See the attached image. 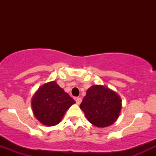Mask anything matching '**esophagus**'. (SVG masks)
Instances as JSON below:
<instances>
[{"label": "esophagus", "mask_w": 156, "mask_h": 156, "mask_svg": "<svg viewBox=\"0 0 156 156\" xmlns=\"http://www.w3.org/2000/svg\"><path fill=\"white\" fill-rule=\"evenodd\" d=\"M81 101H82V99L81 97H77V98H75V102H76V103L78 105L81 104Z\"/></svg>", "instance_id": "1"}]
</instances>
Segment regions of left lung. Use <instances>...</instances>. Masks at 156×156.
I'll list each match as a JSON object with an SVG mask.
<instances>
[{
  "mask_svg": "<svg viewBox=\"0 0 156 156\" xmlns=\"http://www.w3.org/2000/svg\"><path fill=\"white\" fill-rule=\"evenodd\" d=\"M80 108L92 125L105 127L118 119L122 100L115 91L104 86L94 85L87 90Z\"/></svg>",
  "mask_w": 156,
  "mask_h": 156,
  "instance_id": "1",
  "label": "left lung"
}]
</instances>
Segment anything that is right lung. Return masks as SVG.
I'll list each match as a JSON object with an SVG mask.
<instances>
[{
	"mask_svg": "<svg viewBox=\"0 0 156 156\" xmlns=\"http://www.w3.org/2000/svg\"><path fill=\"white\" fill-rule=\"evenodd\" d=\"M74 103L75 100L56 81H51L41 86L35 93L31 100V107L39 122L47 126H54Z\"/></svg>",
	"mask_w": 156,
	"mask_h": 156,
	"instance_id": "add662e5",
	"label": "right lung"
}]
</instances>
